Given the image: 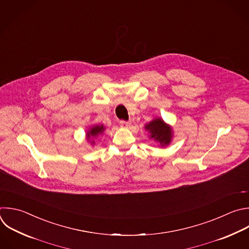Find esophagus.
Returning a JSON list of instances; mask_svg holds the SVG:
<instances>
[{
    "instance_id": "esophagus-1",
    "label": "esophagus",
    "mask_w": 249,
    "mask_h": 249,
    "mask_svg": "<svg viewBox=\"0 0 249 249\" xmlns=\"http://www.w3.org/2000/svg\"><path fill=\"white\" fill-rule=\"evenodd\" d=\"M129 122H127V121H124V120H120L119 121V125L122 127V128H128L129 127Z\"/></svg>"
}]
</instances>
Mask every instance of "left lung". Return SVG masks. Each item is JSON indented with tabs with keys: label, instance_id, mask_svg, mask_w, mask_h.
Wrapping results in <instances>:
<instances>
[{
	"label": "left lung",
	"instance_id": "8db88e82",
	"mask_svg": "<svg viewBox=\"0 0 249 249\" xmlns=\"http://www.w3.org/2000/svg\"><path fill=\"white\" fill-rule=\"evenodd\" d=\"M145 130L148 131L149 138L158 142L161 146L167 145L172 140V129L169 125L165 123L161 118H155L144 126Z\"/></svg>",
	"mask_w": 249,
	"mask_h": 249
}]
</instances>
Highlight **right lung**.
I'll return each instance as SVG.
<instances>
[{
  "mask_svg": "<svg viewBox=\"0 0 249 249\" xmlns=\"http://www.w3.org/2000/svg\"><path fill=\"white\" fill-rule=\"evenodd\" d=\"M105 126L104 125H95L92 128H90V130L87 132V139L90 142L92 138H97L101 135L104 134L105 131ZM92 143H95V141H92Z\"/></svg>",
  "mask_w": 249,
  "mask_h": 249,
  "instance_id": "1",
  "label": "right lung"
}]
</instances>
